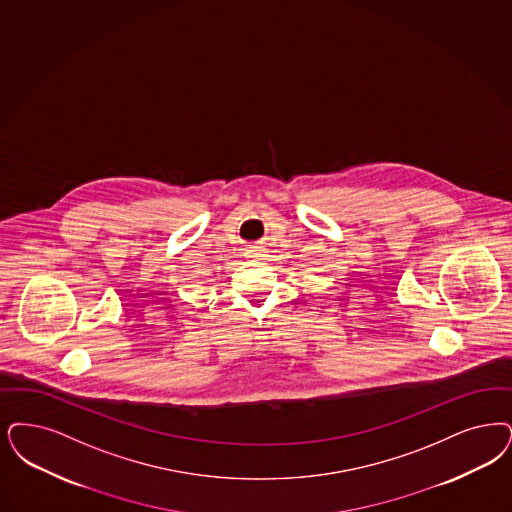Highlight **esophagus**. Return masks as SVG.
I'll return each instance as SVG.
<instances>
[{
  "instance_id": "obj_1",
  "label": "esophagus",
  "mask_w": 512,
  "mask_h": 512,
  "mask_svg": "<svg viewBox=\"0 0 512 512\" xmlns=\"http://www.w3.org/2000/svg\"><path fill=\"white\" fill-rule=\"evenodd\" d=\"M246 257L247 259H251V261H259V259H263L265 255H263L261 249L255 247V249H247Z\"/></svg>"
}]
</instances>
